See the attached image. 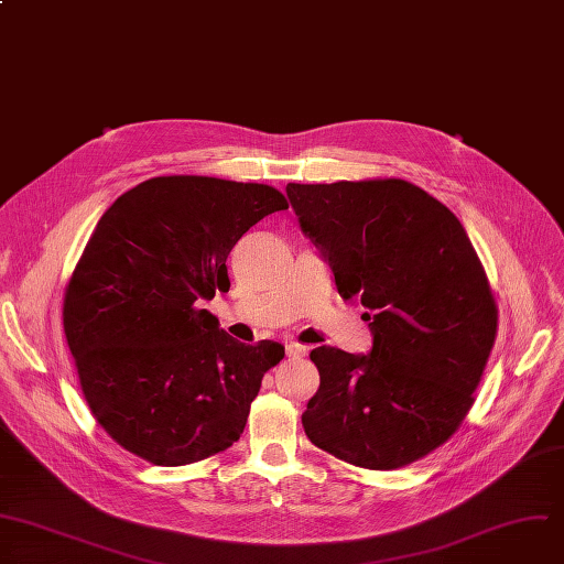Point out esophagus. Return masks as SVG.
Here are the masks:
<instances>
[{
	"instance_id": "34e87169",
	"label": "esophagus",
	"mask_w": 564,
	"mask_h": 564,
	"mask_svg": "<svg viewBox=\"0 0 564 564\" xmlns=\"http://www.w3.org/2000/svg\"><path fill=\"white\" fill-rule=\"evenodd\" d=\"M310 352V348H305V345H300V343H289L286 345V357L289 359H300V357H305Z\"/></svg>"
}]
</instances>
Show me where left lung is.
Listing matches in <instances>:
<instances>
[{
	"label": "left lung",
	"mask_w": 564,
	"mask_h": 564,
	"mask_svg": "<svg viewBox=\"0 0 564 564\" xmlns=\"http://www.w3.org/2000/svg\"><path fill=\"white\" fill-rule=\"evenodd\" d=\"M286 196L372 332L368 355L312 350L321 386L302 426L345 463L404 467L474 404L497 336L486 271L454 212L406 181L289 183Z\"/></svg>",
	"instance_id": "1"
}]
</instances>
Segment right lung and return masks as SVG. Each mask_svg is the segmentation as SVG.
Segmentation results:
<instances>
[{
	"mask_svg": "<svg viewBox=\"0 0 564 564\" xmlns=\"http://www.w3.org/2000/svg\"><path fill=\"white\" fill-rule=\"evenodd\" d=\"M286 198L257 183L160 176L99 219L65 289L63 327L85 402L123 449L162 467L203 460L243 433L284 345H246L203 307L226 259Z\"/></svg>",
	"mask_w": 564,
	"mask_h": 564,
	"instance_id": "1",
	"label": "right lung"
}]
</instances>
